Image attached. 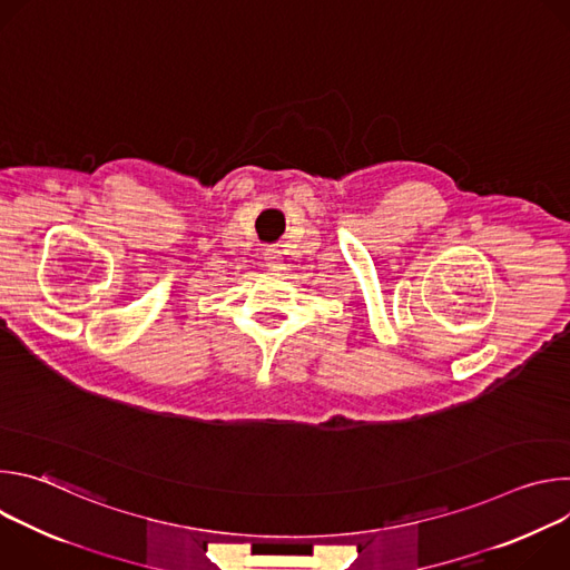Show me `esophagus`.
Masks as SVG:
<instances>
[{"instance_id": "esophagus-1", "label": "esophagus", "mask_w": 570, "mask_h": 570, "mask_svg": "<svg viewBox=\"0 0 570 570\" xmlns=\"http://www.w3.org/2000/svg\"><path fill=\"white\" fill-rule=\"evenodd\" d=\"M264 259H266V266L271 268V271H282V253L279 250H275V248H268L266 253H264Z\"/></svg>"}]
</instances>
